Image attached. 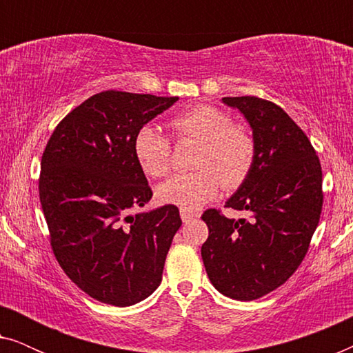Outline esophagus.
<instances>
[{"instance_id":"obj_1","label":"esophagus","mask_w":353,"mask_h":353,"mask_svg":"<svg viewBox=\"0 0 353 353\" xmlns=\"http://www.w3.org/2000/svg\"><path fill=\"white\" fill-rule=\"evenodd\" d=\"M180 215H181V220L185 221V223H188V221L194 220V219H197V216H199V214H197V212L188 210V209H181L180 210Z\"/></svg>"}]
</instances>
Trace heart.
<instances>
[{"label":"heart","instance_id":"b5f03b06","mask_svg":"<svg viewBox=\"0 0 353 353\" xmlns=\"http://www.w3.org/2000/svg\"><path fill=\"white\" fill-rule=\"evenodd\" d=\"M168 128L176 141L201 144L196 159L199 170L173 175L159 185L156 196L162 204L197 209L214 199L221 183L226 190H234L252 172L257 157L254 134L244 125L233 123L225 110L209 104L192 105L172 117ZM133 154L144 175L161 178L170 168L172 143L156 128L143 127L134 134Z\"/></svg>","mask_w":353,"mask_h":353}]
</instances>
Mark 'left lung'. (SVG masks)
<instances>
[{"mask_svg": "<svg viewBox=\"0 0 353 353\" xmlns=\"http://www.w3.org/2000/svg\"><path fill=\"white\" fill-rule=\"evenodd\" d=\"M221 101L244 114L257 144L252 172L225 207L252 215L234 220L205 210L201 255L216 291L255 301L286 283L310 248L323 209L321 163L307 134L272 101Z\"/></svg>", "mask_w": 353, "mask_h": 353, "instance_id": "left-lung-1", "label": "left lung"}]
</instances>
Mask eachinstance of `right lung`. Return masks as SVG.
<instances>
[{"label":"right lung","mask_w":353,"mask_h":353,"mask_svg":"<svg viewBox=\"0 0 353 353\" xmlns=\"http://www.w3.org/2000/svg\"><path fill=\"white\" fill-rule=\"evenodd\" d=\"M176 101L103 91L67 114L43 151L38 191L51 249L67 276L103 303L133 305L162 281L180 210L130 214L152 197L133 139Z\"/></svg>","instance_id":"add662e5"}]
</instances>
